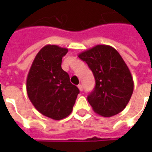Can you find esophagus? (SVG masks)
Returning a JSON list of instances; mask_svg holds the SVG:
<instances>
[{
    "instance_id": "esophagus-1",
    "label": "esophagus",
    "mask_w": 152,
    "mask_h": 152,
    "mask_svg": "<svg viewBox=\"0 0 152 152\" xmlns=\"http://www.w3.org/2000/svg\"><path fill=\"white\" fill-rule=\"evenodd\" d=\"M78 88H79V90L80 91H83V86H82V85H78Z\"/></svg>"
}]
</instances>
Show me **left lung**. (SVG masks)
Masks as SVG:
<instances>
[{
  "mask_svg": "<svg viewBox=\"0 0 152 152\" xmlns=\"http://www.w3.org/2000/svg\"><path fill=\"white\" fill-rule=\"evenodd\" d=\"M93 72L96 87L87 99L95 113L112 117L126 107L134 91L129 67L113 47L97 45L79 54Z\"/></svg>",
  "mask_w": 152,
  "mask_h": 152,
  "instance_id": "obj_1",
  "label": "left lung"
}]
</instances>
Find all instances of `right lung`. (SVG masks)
Masks as SVG:
<instances>
[{
    "instance_id": "right-lung-1",
    "label": "right lung",
    "mask_w": 152,
    "mask_h": 152,
    "mask_svg": "<svg viewBox=\"0 0 152 152\" xmlns=\"http://www.w3.org/2000/svg\"><path fill=\"white\" fill-rule=\"evenodd\" d=\"M67 48L46 45L35 56L27 76L28 96L34 107L51 119L61 120L72 113L79 93L61 68Z\"/></svg>"
}]
</instances>
